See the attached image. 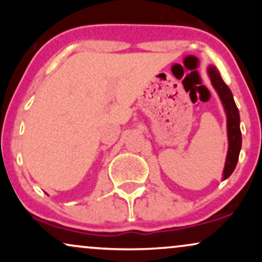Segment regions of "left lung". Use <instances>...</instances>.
Segmentation results:
<instances>
[{"mask_svg": "<svg viewBox=\"0 0 262 262\" xmlns=\"http://www.w3.org/2000/svg\"><path fill=\"white\" fill-rule=\"evenodd\" d=\"M208 74L212 81L213 87L217 90L219 97H221L223 106L227 113L228 119V139H229V148H228L227 161H225V167L223 176L228 179L231 175L236 166L237 159H239V152L242 149V132H240V117L239 111L234 102L233 95L229 87L224 82L221 77V74L215 66H210L208 69Z\"/></svg>", "mask_w": 262, "mask_h": 262, "instance_id": "8db88e82", "label": "left lung"}]
</instances>
